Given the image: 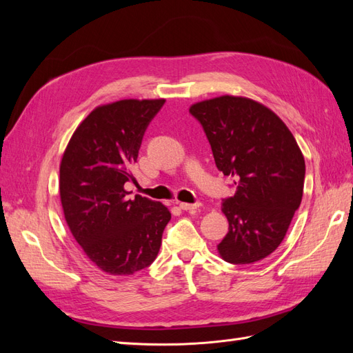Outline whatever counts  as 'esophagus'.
I'll use <instances>...</instances> for the list:
<instances>
[{
  "label": "esophagus",
  "instance_id": "esophagus-1",
  "mask_svg": "<svg viewBox=\"0 0 353 353\" xmlns=\"http://www.w3.org/2000/svg\"><path fill=\"white\" fill-rule=\"evenodd\" d=\"M179 208L183 210H194V209L200 208V203H184V201H181Z\"/></svg>",
  "mask_w": 353,
  "mask_h": 353
}]
</instances>
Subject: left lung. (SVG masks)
<instances>
[{
    "label": "left lung",
    "instance_id": "left-lung-1",
    "mask_svg": "<svg viewBox=\"0 0 353 353\" xmlns=\"http://www.w3.org/2000/svg\"><path fill=\"white\" fill-rule=\"evenodd\" d=\"M190 113L205 130L216 168L237 185L222 203L230 227L218 244L221 258L258 262L281 244L301 206V148L279 116L250 99L222 95L193 104Z\"/></svg>",
    "mask_w": 353,
    "mask_h": 353
}]
</instances>
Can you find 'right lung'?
Listing matches in <instances>:
<instances>
[{
	"label": "right lung",
	"mask_w": 353,
	"mask_h": 353,
	"mask_svg": "<svg viewBox=\"0 0 353 353\" xmlns=\"http://www.w3.org/2000/svg\"><path fill=\"white\" fill-rule=\"evenodd\" d=\"M165 104L119 100L95 108L73 132L60 163V200L72 236L110 275H132L152 265L170 212L147 197H128L148 123Z\"/></svg>",
	"instance_id": "add662e5"
}]
</instances>
